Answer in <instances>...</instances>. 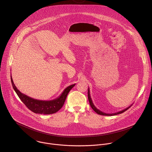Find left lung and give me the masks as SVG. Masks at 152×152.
<instances>
[{
    "instance_id": "obj_1",
    "label": "left lung",
    "mask_w": 152,
    "mask_h": 152,
    "mask_svg": "<svg viewBox=\"0 0 152 152\" xmlns=\"http://www.w3.org/2000/svg\"><path fill=\"white\" fill-rule=\"evenodd\" d=\"M88 100H89V102H90V106L91 107H92V109L98 114L99 115H107V116H113V115H116L117 114H121L123 113H124V111H126V110H127L129 108L131 107L132 104H131V106H129V107H127V108H126V109L123 110H121L119 112H117V113H112V114H106V113H104L101 111H100L99 110H98L97 108L94 106V104H93V101L91 100V96H90V88H88Z\"/></svg>"
}]
</instances>
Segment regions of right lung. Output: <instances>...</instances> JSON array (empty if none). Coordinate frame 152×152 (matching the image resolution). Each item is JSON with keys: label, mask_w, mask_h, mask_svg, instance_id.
<instances>
[{"label": "right lung", "mask_w": 152, "mask_h": 152, "mask_svg": "<svg viewBox=\"0 0 152 152\" xmlns=\"http://www.w3.org/2000/svg\"><path fill=\"white\" fill-rule=\"evenodd\" d=\"M11 80L14 91L21 102L33 113L41 114H52L58 112L64 105L69 93L75 85V84H73L67 86L58 98L48 101L34 99L21 93L14 85L11 76Z\"/></svg>", "instance_id": "obj_1"}]
</instances>
